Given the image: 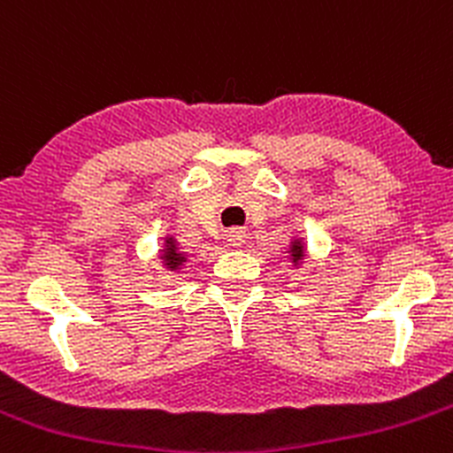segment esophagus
<instances>
[{
    "label": "esophagus",
    "mask_w": 453,
    "mask_h": 453,
    "mask_svg": "<svg viewBox=\"0 0 453 453\" xmlns=\"http://www.w3.org/2000/svg\"><path fill=\"white\" fill-rule=\"evenodd\" d=\"M228 242H231V246H242V244H244V233L231 231V233H228Z\"/></svg>",
    "instance_id": "1"
}]
</instances>
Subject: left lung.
I'll list each match as a JSON object with an SVG mask.
<instances>
[{"label": "left lung", "mask_w": 453, "mask_h": 453, "mask_svg": "<svg viewBox=\"0 0 453 453\" xmlns=\"http://www.w3.org/2000/svg\"><path fill=\"white\" fill-rule=\"evenodd\" d=\"M301 250H303V246L298 244V242L295 240V246H292V253H295V255H292V257H295V261H296V259H301V255H303Z\"/></svg>", "instance_id": "8db88e82"}]
</instances>
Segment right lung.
I'll list each match as a JSON object with an SVG mask.
<instances>
[{"mask_svg":"<svg viewBox=\"0 0 453 453\" xmlns=\"http://www.w3.org/2000/svg\"><path fill=\"white\" fill-rule=\"evenodd\" d=\"M167 242H170V249L165 250V261H167V265H172V268H176V265H179L180 261H185V259H183V255L176 253V246L172 244V240H167Z\"/></svg>","mask_w":453,"mask_h":453,"instance_id":"obj_1","label":"right lung"}]
</instances>
